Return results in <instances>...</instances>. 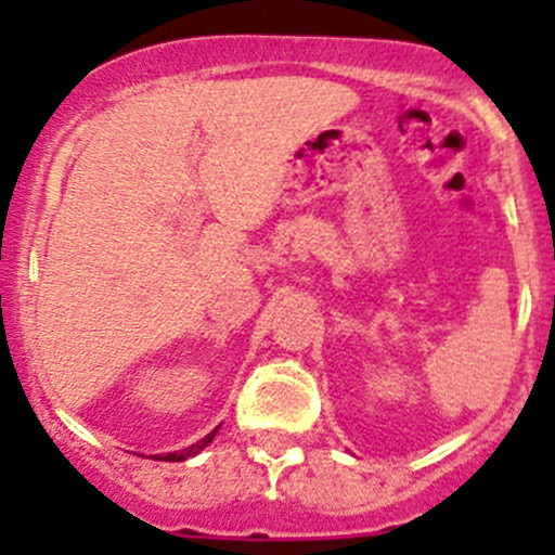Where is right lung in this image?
<instances>
[{"label": "right lung", "mask_w": 555, "mask_h": 555, "mask_svg": "<svg viewBox=\"0 0 555 555\" xmlns=\"http://www.w3.org/2000/svg\"><path fill=\"white\" fill-rule=\"evenodd\" d=\"M215 435H217V429H211V433L206 435L204 440H198V443L188 446V449H182V451L166 453V456H160V459H164V462H184V459H188V456H195V453H198L201 449H206V446H209L211 440H215Z\"/></svg>", "instance_id": "obj_1"}]
</instances>
